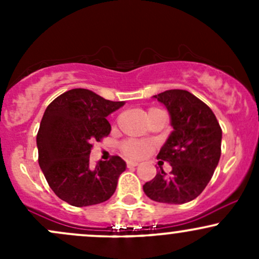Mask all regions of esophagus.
<instances>
[{
	"label": "esophagus",
	"mask_w": 259,
	"mask_h": 259,
	"mask_svg": "<svg viewBox=\"0 0 259 259\" xmlns=\"http://www.w3.org/2000/svg\"><path fill=\"white\" fill-rule=\"evenodd\" d=\"M139 164L137 163V161H126V166L127 168H135V166H138Z\"/></svg>",
	"instance_id": "obj_1"
}]
</instances>
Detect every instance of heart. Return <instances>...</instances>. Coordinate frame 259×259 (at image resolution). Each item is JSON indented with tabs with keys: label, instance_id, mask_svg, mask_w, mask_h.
<instances>
[{
	"label": "heart",
	"instance_id": "b5f03b06",
	"mask_svg": "<svg viewBox=\"0 0 259 259\" xmlns=\"http://www.w3.org/2000/svg\"><path fill=\"white\" fill-rule=\"evenodd\" d=\"M159 109H150L148 111L153 113V111H158ZM154 145L149 142H144V140H125L121 144V151L125 156L132 159H142L145 155H148L151 150H153Z\"/></svg>",
	"mask_w": 259,
	"mask_h": 259
}]
</instances>
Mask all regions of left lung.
<instances>
[{"label":"left lung","mask_w":259,"mask_h":259,"mask_svg":"<svg viewBox=\"0 0 259 259\" xmlns=\"http://www.w3.org/2000/svg\"><path fill=\"white\" fill-rule=\"evenodd\" d=\"M168 109L173 133L156 158L168 161L171 171L160 168L143 185L154 202L183 204L195 199L213 177L221 158L222 129L207 104L187 90H166L154 95Z\"/></svg>","instance_id":"obj_1"}]
</instances>
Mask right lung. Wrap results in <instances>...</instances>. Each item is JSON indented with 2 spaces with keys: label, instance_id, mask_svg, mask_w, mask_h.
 <instances>
[{
  "label": "right lung",
  "instance_id": "obj_1",
  "mask_svg": "<svg viewBox=\"0 0 259 259\" xmlns=\"http://www.w3.org/2000/svg\"><path fill=\"white\" fill-rule=\"evenodd\" d=\"M124 105L86 89H72L57 96L46 108L40 129L38 164L50 188L64 202L88 207L114 194L126 164L120 156L90 166L93 143L110 134L106 116Z\"/></svg>",
  "mask_w": 259,
  "mask_h": 259
}]
</instances>
